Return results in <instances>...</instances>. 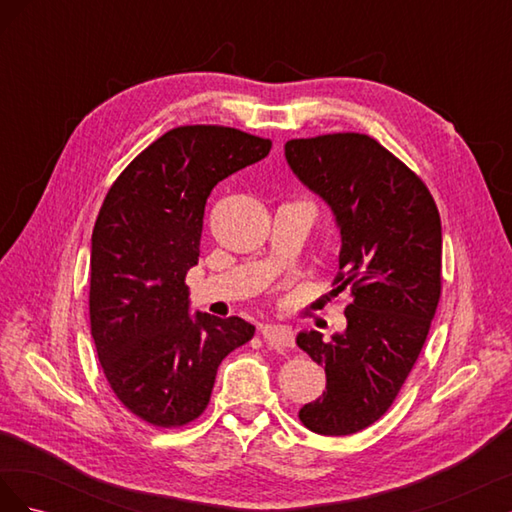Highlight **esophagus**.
<instances>
[{
	"mask_svg": "<svg viewBox=\"0 0 512 512\" xmlns=\"http://www.w3.org/2000/svg\"><path fill=\"white\" fill-rule=\"evenodd\" d=\"M260 335L265 337V342H269L275 348L294 346L292 331L288 327H282V324H265V327H260Z\"/></svg>",
	"mask_w": 512,
	"mask_h": 512,
	"instance_id": "esophagus-1",
	"label": "esophagus"
}]
</instances>
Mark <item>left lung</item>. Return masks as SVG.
Returning a JSON list of instances; mask_svg holds the SVG:
<instances>
[{
    "label": "left lung",
    "instance_id": "8db88e82",
    "mask_svg": "<svg viewBox=\"0 0 512 512\" xmlns=\"http://www.w3.org/2000/svg\"><path fill=\"white\" fill-rule=\"evenodd\" d=\"M284 153L333 211L335 290L350 294L342 333L297 335L327 374V391L299 418L320 436H350L391 408L423 350L442 288L440 213L427 185L367 134L294 138Z\"/></svg>",
    "mask_w": 512,
    "mask_h": 512
}]
</instances>
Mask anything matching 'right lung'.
Masks as SVG:
<instances>
[{
	"label": "right lung",
	"mask_w": 512,
	"mask_h": 512,
	"mask_svg": "<svg viewBox=\"0 0 512 512\" xmlns=\"http://www.w3.org/2000/svg\"><path fill=\"white\" fill-rule=\"evenodd\" d=\"M269 151L267 138L235 128H175L104 198L91 235V337L113 393L149 425L203 414L224 356L254 337L239 316L190 314L185 275L198 262L211 190Z\"/></svg>",
	"instance_id": "right-lung-1"
}]
</instances>
